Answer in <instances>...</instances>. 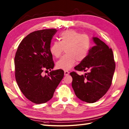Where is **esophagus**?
Returning a JSON list of instances; mask_svg holds the SVG:
<instances>
[{
    "label": "esophagus",
    "mask_w": 129,
    "mask_h": 129,
    "mask_svg": "<svg viewBox=\"0 0 129 129\" xmlns=\"http://www.w3.org/2000/svg\"><path fill=\"white\" fill-rule=\"evenodd\" d=\"M69 72L68 71H64V75L65 76H67L69 75Z\"/></svg>",
    "instance_id": "34e87169"
}]
</instances>
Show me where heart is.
Returning <instances> with one entry per match:
<instances>
[{
    "mask_svg": "<svg viewBox=\"0 0 129 129\" xmlns=\"http://www.w3.org/2000/svg\"><path fill=\"white\" fill-rule=\"evenodd\" d=\"M59 41H55L50 47V52L59 57L65 48L64 55L56 62L59 69L68 70L87 57L91 47V40L87 34H82L74 29L66 30L59 35Z\"/></svg>",
    "mask_w": 129,
    "mask_h": 129,
    "instance_id": "b5f03b06",
    "label": "heart"
}]
</instances>
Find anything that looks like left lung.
<instances>
[{
    "mask_svg": "<svg viewBox=\"0 0 129 129\" xmlns=\"http://www.w3.org/2000/svg\"><path fill=\"white\" fill-rule=\"evenodd\" d=\"M92 39L96 46L90 49L85 59L74 68L77 71L89 72L84 75L75 72L70 73L76 96L89 103L96 102L108 91L116 67L111 48L98 38Z\"/></svg>",
    "mask_w": 129,
    "mask_h": 129,
    "instance_id": "left-lung-1",
    "label": "left lung"
}]
</instances>
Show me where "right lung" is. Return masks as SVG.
Returning a JSON list of instances; mask_svg holds the SVG:
<instances>
[{
  "instance_id": "add662e5",
  "label": "right lung",
  "mask_w": 129,
  "mask_h": 129,
  "mask_svg": "<svg viewBox=\"0 0 129 129\" xmlns=\"http://www.w3.org/2000/svg\"><path fill=\"white\" fill-rule=\"evenodd\" d=\"M56 32V29H46L30 33L21 41L15 53V80L23 94L34 103L51 99L64 76L62 69L52 71L48 75L42 73L44 69L54 68L50 47Z\"/></svg>"
}]
</instances>
